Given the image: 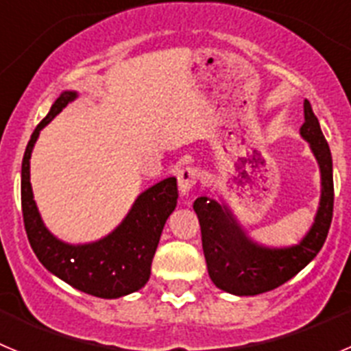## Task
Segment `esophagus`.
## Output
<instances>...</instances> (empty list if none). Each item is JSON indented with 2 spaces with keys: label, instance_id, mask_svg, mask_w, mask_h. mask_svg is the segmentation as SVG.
<instances>
[{
  "label": "esophagus",
  "instance_id": "1",
  "mask_svg": "<svg viewBox=\"0 0 351 351\" xmlns=\"http://www.w3.org/2000/svg\"><path fill=\"white\" fill-rule=\"evenodd\" d=\"M198 179H200V170L195 169V167H186V169L179 170L178 172V182H179V191L182 195H188L193 186L197 184Z\"/></svg>",
  "mask_w": 351,
  "mask_h": 351
}]
</instances>
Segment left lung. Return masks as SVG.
I'll return each mask as SVG.
<instances>
[{"label": "left lung", "instance_id": "8db88e82", "mask_svg": "<svg viewBox=\"0 0 351 351\" xmlns=\"http://www.w3.org/2000/svg\"><path fill=\"white\" fill-rule=\"evenodd\" d=\"M304 117L299 133L320 169V202L309 230L299 243L280 247L256 243L225 200L218 202L209 197L195 200L209 278L226 293L258 295L281 287L318 255L327 239L334 207L332 156L308 100H304Z\"/></svg>", "mask_w": 351, "mask_h": 351}]
</instances>
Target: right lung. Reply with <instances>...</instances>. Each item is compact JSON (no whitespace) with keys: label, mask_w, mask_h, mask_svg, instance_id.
<instances>
[{"label":"right lung","mask_w":351,"mask_h":351,"mask_svg":"<svg viewBox=\"0 0 351 351\" xmlns=\"http://www.w3.org/2000/svg\"><path fill=\"white\" fill-rule=\"evenodd\" d=\"M77 98L79 93L71 89L61 93L27 142L21 170L24 226L36 258L51 274L89 295L119 299L141 290L149 281L161 230L178 206V179L167 178L142 191L123 221L98 241L71 244L56 237L36 207L29 160L40 132Z\"/></svg>","instance_id":"obj_1"}]
</instances>
